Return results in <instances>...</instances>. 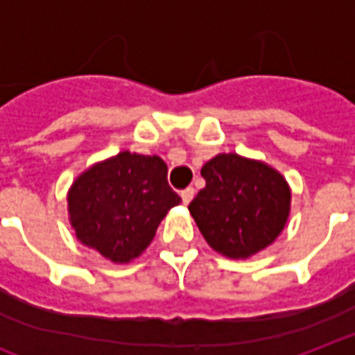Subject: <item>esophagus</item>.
<instances>
[{
	"label": "esophagus",
	"mask_w": 355,
	"mask_h": 355,
	"mask_svg": "<svg viewBox=\"0 0 355 355\" xmlns=\"http://www.w3.org/2000/svg\"><path fill=\"white\" fill-rule=\"evenodd\" d=\"M193 196H196V189H193V188H186V189H182V191H180V197H182L184 205H188V202L193 199Z\"/></svg>",
	"instance_id": "esophagus-1"
}]
</instances>
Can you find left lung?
<instances>
[{"mask_svg":"<svg viewBox=\"0 0 355 355\" xmlns=\"http://www.w3.org/2000/svg\"><path fill=\"white\" fill-rule=\"evenodd\" d=\"M201 175L207 186L188 210L212 250L248 259L279 236L291 210V189L275 169L238 154H218Z\"/></svg>","mask_w":355,"mask_h":355,"instance_id":"8db88e82","label":"left lung"}]
</instances>
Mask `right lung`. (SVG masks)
<instances>
[{"mask_svg": "<svg viewBox=\"0 0 355 355\" xmlns=\"http://www.w3.org/2000/svg\"><path fill=\"white\" fill-rule=\"evenodd\" d=\"M180 201L164 159L124 150L72 184L70 223L81 243L113 262H130L147 250L159 221Z\"/></svg>", "mask_w": 355, "mask_h": 355, "instance_id": "add662e5", "label": "right lung"}]
</instances>
